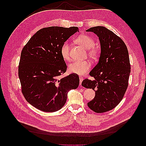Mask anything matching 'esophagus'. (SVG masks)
<instances>
[{"label": "esophagus", "mask_w": 146, "mask_h": 146, "mask_svg": "<svg viewBox=\"0 0 146 146\" xmlns=\"http://www.w3.org/2000/svg\"><path fill=\"white\" fill-rule=\"evenodd\" d=\"M83 80V78L82 77H80V85H81V83L82 82Z\"/></svg>", "instance_id": "34e87169"}]
</instances>
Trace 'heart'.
<instances>
[{
    "mask_svg": "<svg viewBox=\"0 0 146 146\" xmlns=\"http://www.w3.org/2000/svg\"><path fill=\"white\" fill-rule=\"evenodd\" d=\"M75 42L78 45L82 46L86 50H88L89 56L92 59H97L99 56V50L94 47V40L87 35H80L75 39ZM60 54L65 60H70L69 54V44L68 41L62 44L60 47ZM91 67V64L87 61H75L70 64L68 66V71L70 73L82 75L86 74Z\"/></svg>",
    "mask_w": 146,
    "mask_h": 146,
    "instance_id": "1",
    "label": "heart"
}]
</instances>
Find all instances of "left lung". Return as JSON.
<instances>
[{"instance_id":"8db88e82","label":"left lung","mask_w":146,"mask_h":146,"mask_svg":"<svg viewBox=\"0 0 146 146\" xmlns=\"http://www.w3.org/2000/svg\"><path fill=\"white\" fill-rule=\"evenodd\" d=\"M86 31L98 36L101 53L98 64L89 74L94 80L85 79L81 85L95 91L88 108L96 113L106 112L118 105L126 92L131 72L128 52L123 40L105 27H91Z\"/></svg>"}]
</instances>
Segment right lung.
<instances>
[{"label":"right lung","mask_w":146,"mask_h":146,"mask_svg":"<svg viewBox=\"0 0 146 146\" xmlns=\"http://www.w3.org/2000/svg\"><path fill=\"white\" fill-rule=\"evenodd\" d=\"M78 28L49 27L38 30L23 47L18 66L21 91L36 108L53 112L64 106L69 90L79 86L75 74L59 79L67 66L60 54L62 44Z\"/></svg>","instance_id":"obj_1"}]
</instances>
